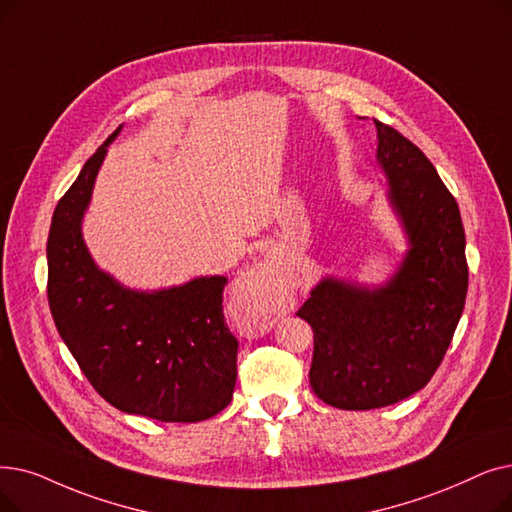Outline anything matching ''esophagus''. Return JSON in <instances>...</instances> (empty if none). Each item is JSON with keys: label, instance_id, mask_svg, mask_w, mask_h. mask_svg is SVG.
<instances>
[{"label": "esophagus", "instance_id": "1", "mask_svg": "<svg viewBox=\"0 0 512 512\" xmlns=\"http://www.w3.org/2000/svg\"><path fill=\"white\" fill-rule=\"evenodd\" d=\"M249 286H251V299H253V314L263 316L270 307L272 288H270V268L265 263L257 265L255 270L249 272Z\"/></svg>", "mask_w": 512, "mask_h": 512}]
</instances>
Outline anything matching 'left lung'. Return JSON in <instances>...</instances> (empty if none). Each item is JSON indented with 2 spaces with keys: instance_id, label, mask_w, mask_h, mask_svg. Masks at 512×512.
<instances>
[{
  "instance_id": "1",
  "label": "left lung",
  "mask_w": 512,
  "mask_h": 512,
  "mask_svg": "<svg viewBox=\"0 0 512 512\" xmlns=\"http://www.w3.org/2000/svg\"><path fill=\"white\" fill-rule=\"evenodd\" d=\"M389 198L410 251L383 288L322 280L297 316L314 330L309 385L341 410H372L425 387L464 309L469 265L456 198L402 133L374 121Z\"/></svg>"
}]
</instances>
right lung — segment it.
I'll return each mask as SVG.
<instances>
[{"label":"right lung","instance_id":"1","mask_svg":"<svg viewBox=\"0 0 512 512\" xmlns=\"http://www.w3.org/2000/svg\"><path fill=\"white\" fill-rule=\"evenodd\" d=\"M121 129V127H119ZM58 201L48 236V301L85 379L127 414L198 422L224 410L236 385L238 341L224 318V276L136 293L100 272L81 238L106 146Z\"/></svg>","mask_w":512,"mask_h":512}]
</instances>
